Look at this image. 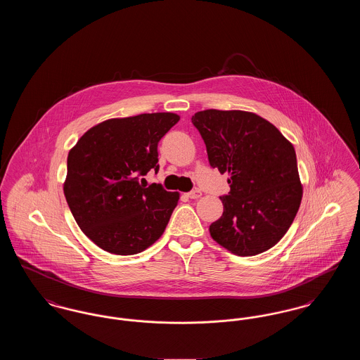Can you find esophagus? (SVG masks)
Here are the masks:
<instances>
[{
	"label": "esophagus",
	"mask_w": 360,
	"mask_h": 360,
	"mask_svg": "<svg viewBox=\"0 0 360 360\" xmlns=\"http://www.w3.org/2000/svg\"><path fill=\"white\" fill-rule=\"evenodd\" d=\"M186 195H188V198H191V200H197V198H200L202 195V193H201V190L195 188V190H191Z\"/></svg>",
	"instance_id": "esophagus-1"
}]
</instances>
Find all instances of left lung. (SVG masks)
Listing matches in <instances>:
<instances>
[{
    "label": "left lung",
    "instance_id": "obj_1",
    "mask_svg": "<svg viewBox=\"0 0 360 360\" xmlns=\"http://www.w3.org/2000/svg\"><path fill=\"white\" fill-rule=\"evenodd\" d=\"M210 166L228 172L223 216L210 236L239 257L262 254L283 238L302 200L297 156L271 122L251 112L207 109L191 117Z\"/></svg>",
    "mask_w": 360,
    "mask_h": 360
}]
</instances>
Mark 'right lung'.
Listing matches in <instances>:
<instances>
[{"label":"right lung","mask_w":360,"mask_h":360,"mask_svg":"<svg viewBox=\"0 0 360 360\" xmlns=\"http://www.w3.org/2000/svg\"><path fill=\"white\" fill-rule=\"evenodd\" d=\"M179 121L175 113H143L90 128L68 156L63 191L82 232L110 254L135 255L159 239L179 193L147 186L159 172L158 143Z\"/></svg>","instance_id":"obj_1"}]
</instances>
